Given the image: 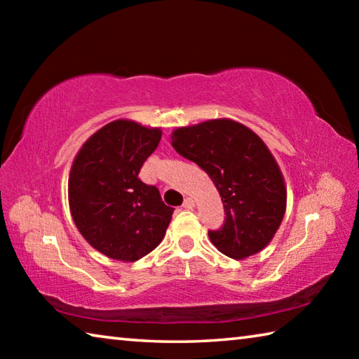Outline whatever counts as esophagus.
Instances as JSON below:
<instances>
[{"label": "esophagus", "instance_id": "1", "mask_svg": "<svg viewBox=\"0 0 359 359\" xmlns=\"http://www.w3.org/2000/svg\"><path fill=\"white\" fill-rule=\"evenodd\" d=\"M182 208L184 209H193L194 208V201L191 198H185V201H184V204H182Z\"/></svg>", "mask_w": 359, "mask_h": 359}]
</instances>
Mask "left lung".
I'll return each instance as SVG.
<instances>
[{
    "instance_id": "8db88e82",
    "label": "left lung",
    "mask_w": 359,
    "mask_h": 359,
    "mask_svg": "<svg viewBox=\"0 0 359 359\" xmlns=\"http://www.w3.org/2000/svg\"><path fill=\"white\" fill-rule=\"evenodd\" d=\"M171 141L179 155L208 172L222 196L226 218L220 229L209 231L212 244L234 259L263 250L287 205L282 172L264 142L226 118L175 130Z\"/></svg>"
}]
</instances>
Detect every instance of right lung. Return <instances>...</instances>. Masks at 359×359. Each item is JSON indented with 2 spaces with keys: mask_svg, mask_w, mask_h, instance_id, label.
<instances>
[{
  "mask_svg": "<svg viewBox=\"0 0 359 359\" xmlns=\"http://www.w3.org/2000/svg\"><path fill=\"white\" fill-rule=\"evenodd\" d=\"M160 139L158 128L115 120L96 131L72 163V218L85 241L109 258L137 261L165 238L174 209L155 185L139 179Z\"/></svg>",
  "mask_w": 359,
  "mask_h": 359,
  "instance_id": "obj_1",
  "label": "right lung"
}]
</instances>
